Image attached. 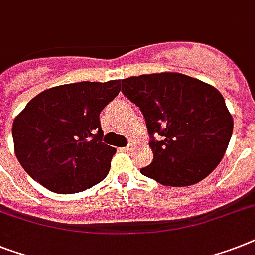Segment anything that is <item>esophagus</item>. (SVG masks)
<instances>
[{
    "mask_svg": "<svg viewBox=\"0 0 255 255\" xmlns=\"http://www.w3.org/2000/svg\"><path fill=\"white\" fill-rule=\"evenodd\" d=\"M133 148H134L133 142H129V144L126 146V148H123V150H124V152H127V153H131L132 150H133Z\"/></svg>",
    "mask_w": 255,
    "mask_h": 255,
    "instance_id": "esophagus-1",
    "label": "esophagus"
}]
</instances>
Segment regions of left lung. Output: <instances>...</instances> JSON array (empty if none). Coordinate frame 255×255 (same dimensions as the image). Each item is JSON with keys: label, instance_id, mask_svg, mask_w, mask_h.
<instances>
[{"label": "left lung", "instance_id": "8db88e82", "mask_svg": "<svg viewBox=\"0 0 255 255\" xmlns=\"http://www.w3.org/2000/svg\"><path fill=\"white\" fill-rule=\"evenodd\" d=\"M122 92L140 107L152 137L153 161L141 174L163 186L183 187L204 179L223 160L233 118L212 85L162 72L122 80Z\"/></svg>", "mask_w": 255, "mask_h": 255}]
</instances>
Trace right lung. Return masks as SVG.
<instances>
[{
  "label": "right lung",
  "mask_w": 255,
  "mask_h": 255,
  "mask_svg": "<svg viewBox=\"0 0 255 255\" xmlns=\"http://www.w3.org/2000/svg\"><path fill=\"white\" fill-rule=\"evenodd\" d=\"M121 81H82L47 89L13 122L14 152L27 174L49 191L74 194L103 181L117 152L102 142L99 114Z\"/></svg>",
  "instance_id": "right-lung-1"
}]
</instances>
